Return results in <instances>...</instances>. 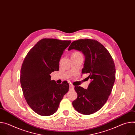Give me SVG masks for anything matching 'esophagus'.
<instances>
[{"label": "esophagus", "instance_id": "1", "mask_svg": "<svg viewBox=\"0 0 135 135\" xmlns=\"http://www.w3.org/2000/svg\"><path fill=\"white\" fill-rule=\"evenodd\" d=\"M74 86L73 85H70V86H69V89H70V90H73V89H74Z\"/></svg>", "mask_w": 135, "mask_h": 135}]
</instances>
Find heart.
Listing matches in <instances>:
<instances>
[{
	"mask_svg": "<svg viewBox=\"0 0 135 135\" xmlns=\"http://www.w3.org/2000/svg\"><path fill=\"white\" fill-rule=\"evenodd\" d=\"M82 54L79 52H74L72 53L71 56H81Z\"/></svg>",
	"mask_w": 135,
	"mask_h": 135,
	"instance_id": "b5f03b06",
	"label": "heart"
}]
</instances>
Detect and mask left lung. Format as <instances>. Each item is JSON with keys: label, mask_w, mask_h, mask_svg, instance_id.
I'll list each match as a JSON object with an SVG mask.
<instances>
[{"label": "left lung", "mask_w": 135, "mask_h": 135, "mask_svg": "<svg viewBox=\"0 0 135 135\" xmlns=\"http://www.w3.org/2000/svg\"><path fill=\"white\" fill-rule=\"evenodd\" d=\"M81 51L85 56L82 74H88L91 82L87 89L75 86L78 98L72 103L76 110L90 115L99 110L110 94L115 79V67L111 55L100 43L90 39L71 43L68 50Z\"/></svg>", "instance_id": "left-lung-1"}]
</instances>
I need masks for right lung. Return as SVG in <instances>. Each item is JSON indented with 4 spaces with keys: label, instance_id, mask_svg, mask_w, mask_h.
<instances>
[{
    "label": "right lung",
    "instance_id": "1",
    "mask_svg": "<svg viewBox=\"0 0 135 135\" xmlns=\"http://www.w3.org/2000/svg\"><path fill=\"white\" fill-rule=\"evenodd\" d=\"M70 43L43 38L29 51L22 65L20 83L24 97L30 107L42 116L55 113L69 90L67 81L57 84L50 74L59 70L61 55Z\"/></svg>",
    "mask_w": 135,
    "mask_h": 135
}]
</instances>
